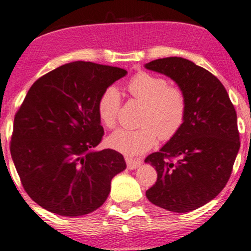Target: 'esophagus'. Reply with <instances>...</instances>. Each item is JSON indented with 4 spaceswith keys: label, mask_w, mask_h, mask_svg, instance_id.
I'll use <instances>...</instances> for the list:
<instances>
[{
    "label": "esophagus",
    "mask_w": 251,
    "mask_h": 251,
    "mask_svg": "<svg viewBox=\"0 0 251 251\" xmlns=\"http://www.w3.org/2000/svg\"><path fill=\"white\" fill-rule=\"evenodd\" d=\"M126 166H128L129 169H136L137 167H139L142 164V161L139 160V159L135 160V159L129 158V157H126Z\"/></svg>",
    "instance_id": "34e87169"
}]
</instances>
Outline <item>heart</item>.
<instances>
[{
	"mask_svg": "<svg viewBox=\"0 0 251 251\" xmlns=\"http://www.w3.org/2000/svg\"><path fill=\"white\" fill-rule=\"evenodd\" d=\"M133 99L145 105L138 129H118L108 137V145L126 155H138L155 144L157 138L169 141L180 132L187 118V97L180 87L169 86L165 78L145 71L135 75L128 83ZM121 107V94L116 86H108L98 101L101 123L116 126Z\"/></svg>",
	"mask_w": 251,
	"mask_h": 251,
	"instance_id": "b5f03b06",
	"label": "heart"
}]
</instances>
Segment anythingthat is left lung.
<instances>
[{
	"instance_id": "obj_1",
	"label": "left lung",
	"mask_w": 251,
	"mask_h": 251,
	"mask_svg": "<svg viewBox=\"0 0 251 251\" xmlns=\"http://www.w3.org/2000/svg\"><path fill=\"white\" fill-rule=\"evenodd\" d=\"M145 68L171 77L188 102L180 132L145 158L158 174L146 197L172 212H190L218 196L229 180L240 149L235 108L220 80L187 58H158Z\"/></svg>"
}]
</instances>
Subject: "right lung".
I'll return each mask as SVG.
<instances>
[{
    "instance_id": "add662e5",
    "label": "right lung",
    "mask_w": 251,
    "mask_h": 251,
    "mask_svg": "<svg viewBox=\"0 0 251 251\" xmlns=\"http://www.w3.org/2000/svg\"><path fill=\"white\" fill-rule=\"evenodd\" d=\"M121 68L77 61L35 80L14 120L10 152L23 188L38 205L63 217L93 212L110 181L125 171L115 150L96 151L103 136L98 101L126 76Z\"/></svg>"
}]
</instances>
